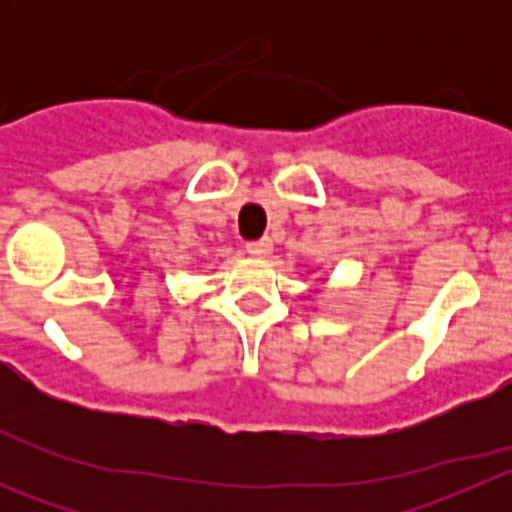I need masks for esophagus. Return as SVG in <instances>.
<instances>
[{"label":"esophagus","instance_id":"obj_1","mask_svg":"<svg viewBox=\"0 0 512 512\" xmlns=\"http://www.w3.org/2000/svg\"><path fill=\"white\" fill-rule=\"evenodd\" d=\"M246 251L251 256H269L271 253V241L269 238H259V241H248L246 243Z\"/></svg>","mask_w":512,"mask_h":512}]
</instances>
